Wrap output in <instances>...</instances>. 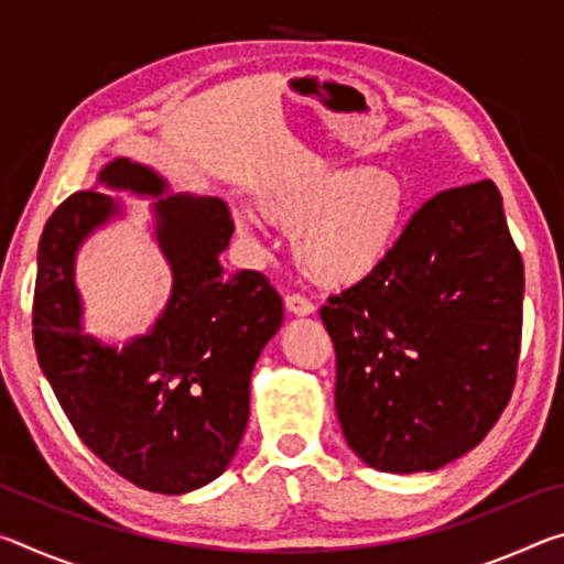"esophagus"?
<instances>
[{
  "label": "esophagus",
  "mask_w": 564,
  "mask_h": 564,
  "mask_svg": "<svg viewBox=\"0 0 564 564\" xmlns=\"http://www.w3.org/2000/svg\"><path fill=\"white\" fill-rule=\"evenodd\" d=\"M285 311L293 313V316H311V313L316 311V305L301 293H289L285 295Z\"/></svg>",
  "instance_id": "esophagus-1"
}]
</instances>
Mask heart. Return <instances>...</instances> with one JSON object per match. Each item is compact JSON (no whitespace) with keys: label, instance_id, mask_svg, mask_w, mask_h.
Returning a JSON list of instances; mask_svg holds the SVG:
<instances>
[{"label":"heart","instance_id":"1","mask_svg":"<svg viewBox=\"0 0 564 564\" xmlns=\"http://www.w3.org/2000/svg\"><path fill=\"white\" fill-rule=\"evenodd\" d=\"M261 212L295 234L301 273L326 289H350L370 279L413 216L403 176L366 166L301 169L261 194ZM243 234L251 231L238 218Z\"/></svg>","mask_w":564,"mask_h":564}]
</instances>
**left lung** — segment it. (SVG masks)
<instances>
[{"label": "left lung", "mask_w": 564, "mask_h": 564, "mask_svg": "<svg viewBox=\"0 0 564 564\" xmlns=\"http://www.w3.org/2000/svg\"><path fill=\"white\" fill-rule=\"evenodd\" d=\"M522 293V256L492 181L420 206L390 259L321 308L350 451L403 475L473 451L512 395Z\"/></svg>", "instance_id": "8db88e82"}]
</instances>
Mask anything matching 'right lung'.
<instances>
[{"label": "right lung", "mask_w": 564, "mask_h": 564, "mask_svg": "<svg viewBox=\"0 0 564 564\" xmlns=\"http://www.w3.org/2000/svg\"><path fill=\"white\" fill-rule=\"evenodd\" d=\"M99 184L159 198L154 231L174 275L169 303L154 328L123 348L84 333L76 251L121 206L99 191H76L40 241L36 358L76 435L101 463L137 488L184 495L234 460L253 366L281 328L283 301L263 273H226L218 263L234 236L221 198L167 197L166 181L129 159L109 161Z\"/></svg>", "instance_id": "obj_1"}]
</instances>
